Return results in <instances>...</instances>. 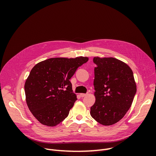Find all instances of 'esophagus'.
<instances>
[{"label":"esophagus","mask_w":156,"mask_h":156,"mask_svg":"<svg viewBox=\"0 0 156 156\" xmlns=\"http://www.w3.org/2000/svg\"><path fill=\"white\" fill-rule=\"evenodd\" d=\"M87 95V94H80V97H84Z\"/></svg>","instance_id":"esophagus-1"}]
</instances>
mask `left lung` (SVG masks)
<instances>
[{
    "label": "left lung",
    "instance_id": "obj_1",
    "mask_svg": "<svg viewBox=\"0 0 156 156\" xmlns=\"http://www.w3.org/2000/svg\"><path fill=\"white\" fill-rule=\"evenodd\" d=\"M94 85L95 102L90 115L109 126L120 121L130 108L136 92L133 73L128 66L114 57H95Z\"/></svg>",
    "mask_w": 156,
    "mask_h": 156
}]
</instances>
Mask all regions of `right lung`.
I'll return each mask as SVG.
<instances>
[{
	"label": "right lung",
	"instance_id": "right-lung-1",
	"mask_svg": "<svg viewBox=\"0 0 156 156\" xmlns=\"http://www.w3.org/2000/svg\"><path fill=\"white\" fill-rule=\"evenodd\" d=\"M87 57H55L37 64L24 84L26 101L41 124L55 126L67 118L77 100L69 80Z\"/></svg>",
	"mask_w": 156,
	"mask_h": 156
}]
</instances>
